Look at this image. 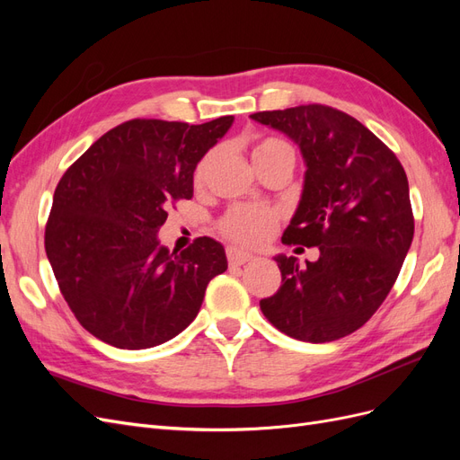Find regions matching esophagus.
<instances>
[{"mask_svg":"<svg viewBox=\"0 0 460 460\" xmlns=\"http://www.w3.org/2000/svg\"><path fill=\"white\" fill-rule=\"evenodd\" d=\"M226 257H228V262L232 264V267H240V264H245V262H249V261L253 259L252 253L243 252V249L234 247V245H230L226 249Z\"/></svg>","mask_w":460,"mask_h":460,"instance_id":"1","label":"esophagus"}]
</instances>
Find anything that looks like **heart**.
<instances>
[{"instance_id":"heart-1","label":"heart","mask_w":460,"mask_h":460,"mask_svg":"<svg viewBox=\"0 0 460 460\" xmlns=\"http://www.w3.org/2000/svg\"><path fill=\"white\" fill-rule=\"evenodd\" d=\"M280 153H291V155H294L291 147L286 142L278 140V137H261V140H257L252 147V159L253 164H257L264 159L280 155ZM213 161V151L201 157L196 171H193L196 184L203 182ZM278 218H280V215H278L276 208L267 205H235L228 208L226 215L218 220V230L232 242H238L243 245H257L270 238V234L278 225Z\"/></svg>"}]
</instances>
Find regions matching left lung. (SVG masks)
Instances as JSON below:
<instances>
[{"instance_id": "8db88e82", "label": "left lung", "mask_w": 460, "mask_h": 460, "mask_svg": "<svg viewBox=\"0 0 460 460\" xmlns=\"http://www.w3.org/2000/svg\"><path fill=\"white\" fill-rule=\"evenodd\" d=\"M252 119L299 146L307 171L282 242L320 252L307 267L297 257H274L282 286L261 299V311L299 341L349 336L378 311L412 243L405 169L365 124L328 105L262 111Z\"/></svg>"}]
</instances>
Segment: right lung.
<instances>
[{
  "label": "right lung",
  "instance_id": "obj_1",
  "mask_svg": "<svg viewBox=\"0 0 460 460\" xmlns=\"http://www.w3.org/2000/svg\"><path fill=\"white\" fill-rule=\"evenodd\" d=\"M232 122H122L59 180L46 253L68 307L97 340L119 349L172 340L198 316L207 284L228 269L213 238L171 253L157 232L172 201L191 199L193 171Z\"/></svg>",
  "mask_w": 460,
  "mask_h": 460
}]
</instances>
